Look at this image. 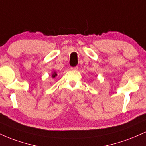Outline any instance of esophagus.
Masks as SVG:
<instances>
[{"mask_svg": "<svg viewBox=\"0 0 146 146\" xmlns=\"http://www.w3.org/2000/svg\"><path fill=\"white\" fill-rule=\"evenodd\" d=\"M71 69L72 71H77V70L78 69V66H75V67H71Z\"/></svg>", "mask_w": 146, "mask_h": 146, "instance_id": "1", "label": "esophagus"}]
</instances>
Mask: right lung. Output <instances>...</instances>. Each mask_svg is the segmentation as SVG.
I'll return each mask as SVG.
<instances>
[{"label": "right lung", "instance_id": "add662e5", "mask_svg": "<svg viewBox=\"0 0 146 146\" xmlns=\"http://www.w3.org/2000/svg\"><path fill=\"white\" fill-rule=\"evenodd\" d=\"M56 76H57V73H56V71H53V73H52L51 78H56Z\"/></svg>", "mask_w": 146, "mask_h": 146}]
</instances>
